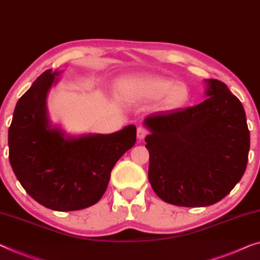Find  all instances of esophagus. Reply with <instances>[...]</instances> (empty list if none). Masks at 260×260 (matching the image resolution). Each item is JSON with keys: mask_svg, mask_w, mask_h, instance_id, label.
<instances>
[{"mask_svg": "<svg viewBox=\"0 0 260 260\" xmlns=\"http://www.w3.org/2000/svg\"><path fill=\"white\" fill-rule=\"evenodd\" d=\"M148 134V129L145 128V127H139L138 128V139H140V140H142V139L146 138V135Z\"/></svg>", "mask_w": 260, "mask_h": 260, "instance_id": "1", "label": "esophagus"}]
</instances>
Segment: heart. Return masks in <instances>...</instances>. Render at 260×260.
<instances>
[{
  "mask_svg": "<svg viewBox=\"0 0 260 260\" xmlns=\"http://www.w3.org/2000/svg\"><path fill=\"white\" fill-rule=\"evenodd\" d=\"M117 93L125 103L135 104L160 99L164 110L172 111L188 103L190 92L185 84L155 75H132L118 83Z\"/></svg>",
  "mask_w": 260,
  "mask_h": 260,
  "instance_id": "1",
  "label": "heart"
}]
</instances>
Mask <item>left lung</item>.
Listing matches in <instances>:
<instances>
[{
	"label": "left lung",
	"instance_id": "1",
	"mask_svg": "<svg viewBox=\"0 0 260 260\" xmlns=\"http://www.w3.org/2000/svg\"><path fill=\"white\" fill-rule=\"evenodd\" d=\"M208 99L199 105L156 112L145 119L150 131L148 180L165 202L208 207L241 181L250 150L242 103L224 83L205 79Z\"/></svg>",
	"mask_w": 260,
	"mask_h": 260
}]
</instances>
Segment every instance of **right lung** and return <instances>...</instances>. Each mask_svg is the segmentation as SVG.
<instances>
[{
	"label": "right lung",
	"mask_w": 260,
	"mask_h": 260,
	"mask_svg": "<svg viewBox=\"0 0 260 260\" xmlns=\"http://www.w3.org/2000/svg\"><path fill=\"white\" fill-rule=\"evenodd\" d=\"M59 73L46 70L19 98L8 132L9 161L36 202L51 210L75 211L102 199L114 165L137 141V127L70 137L52 126L46 96Z\"/></svg>",
	"instance_id": "obj_1"
}]
</instances>
